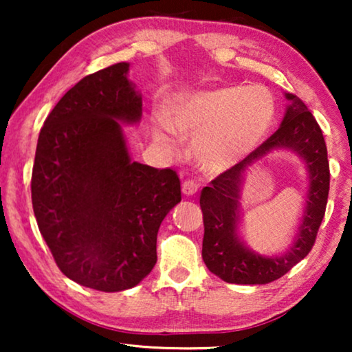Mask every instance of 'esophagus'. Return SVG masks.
<instances>
[{
	"instance_id": "34e87169",
	"label": "esophagus",
	"mask_w": 352,
	"mask_h": 352,
	"mask_svg": "<svg viewBox=\"0 0 352 352\" xmlns=\"http://www.w3.org/2000/svg\"><path fill=\"white\" fill-rule=\"evenodd\" d=\"M199 190V184L194 179H186L182 182V194L184 195H194Z\"/></svg>"
}]
</instances>
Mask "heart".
Wrapping results in <instances>:
<instances>
[{
    "label": "heart",
    "instance_id": "b5f03b06",
    "mask_svg": "<svg viewBox=\"0 0 352 352\" xmlns=\"http://www.w3.org/2000/svg\"><path fill=\"white\" fill-rule=\"evenodd\" d=\"M276 120V100L263 86H221L181 98L166 113L162 141L173 129L194 139V157L205 171L229 170L266 141Z\"/></svg>",
    "mask_w": 352,
    "mask_h": 352
}]
</instances>
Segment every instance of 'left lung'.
Returning a JSON list of instances; mask_svg holds the SVG:
<instances>
[{
  "mask_svg": "<svg viewBox=\"0 0 352 352\" xmlns=\"http://www.w3.org/2000/svg\"><path fill=\"white\" fill-rule=\"evenodd\" d=\"M285 99L288 102L285 115L277 131L253 153L201 190L200 206L205 226L201 258L210 272L228 283L264 285L280 278L307 256L324 219L330 189L324 134L300 98L285 93ZM274 150L293 151L302 158L307 168L308 190L291 248L280 255H263L248 248L239 235V200L249 168Z\"/></svg>",
  "mask_w": 352,
  "mask_h": 352,
  "instance_id": "obj_1",
  "label": "left lung"
}]
</instances>
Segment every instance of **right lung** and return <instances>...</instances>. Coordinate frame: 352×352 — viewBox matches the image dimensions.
<instances>
[{"label":"right lung","instance_id":"1","mask_svg":"<svg viewBox=\"0 0 352 352\" xmlns=\"http://www.w3.org/2000/svg\"><path fill=\"white\" fill-rule=\"evenodd\" d=\"M129 64L85 76L47 115L36 144L32 204L62 272L99 292L136 287L157 263V234L181 201L179 177L129 155L123 124L141 122Z\"/></svg>","mask_w":352,"mask_h":352}]
</instances>
